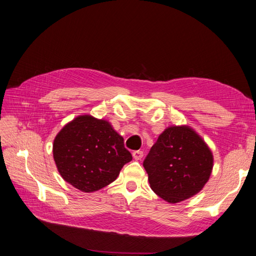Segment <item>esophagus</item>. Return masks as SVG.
<instances>
[{"label": "esophagus", "instance_id": "esophagus-1", "mask_svg": "<svg viewBox=\"0 0 256 256\" xmlns=\"http://www.w3.org/2000/svg\"><path fill=\"white\" fill-rule=\"evenodd\" d=\"M132 156H133V158L135 160H140L142 158V156H144V152L140 151V150H138V151H134L132 153Z\"/></svg>", "mask_w": 256, "mask_h": 256}]
</instances>
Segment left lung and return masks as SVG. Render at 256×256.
Here are the masks:
<instances>
[{"label": "left lung", "mask_w": 256, "mask_h": 256, "mask_svg": "<svg viewBox=\"0 0 256 256\" xmlns=\"http://www.w3.org/2000/svg\"><path fill=\"white\" fill-rule=\"evenodd\" d=\"M211 150L189 126L165 129L144 161L152 190L176 204L198 194L213 170Z\"/></svg>", "instance_id": "left-lung-1"}]
</instances>
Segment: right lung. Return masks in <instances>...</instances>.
Returning <instances> with one entry per match:
<instances>
[{
  "instance_id": "right-lung-1",
  "label": "right lung",
  "mask_w": 256,
  "mask_h": 256,
  "mask_svg": "<svg viewBox=\"0 0 256 256\" xmlns=\"http://www.w3.org/2000/svg\"><path fill=\"white\" fill-rule=\"evenodd\" d=\"M56 168L66 182L82 192L112 183L132 155L110 122L90 114L66 124L54 140Z\"/></svg>"
}]
</instances>
